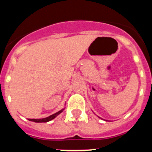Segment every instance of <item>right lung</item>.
Instances as JSON below:
<instances>
[{
    "label": "right lung",
    "mask_w": 152,
    "mask_h": 152,
    "mask_svg": "<svg viewBox=\"0 0 152 152\" xmlns=\"http://www.w3.org/2000/svg\"><path fill=\"white\" fill-rule=\"evenodd\" d=\"M63 110H64V109H63V110L58 111V112L56 113L53 114V115H50V116L46 117V118H28V120H29V121H34V122H48V121H51V120L53 119V118H56V117L58 115H59V114H60L61 113Z\"/></svg>",
    "instance_id": "add662e5"
}]
</instances>
